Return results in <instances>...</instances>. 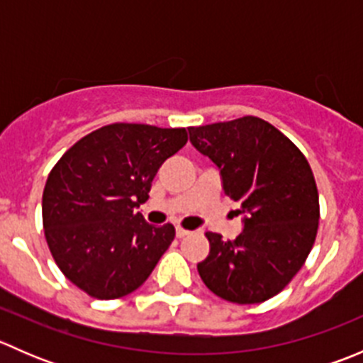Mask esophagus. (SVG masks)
<instances>
[{
  "label": "esophagus",
  "instance_id": "1",
  "mask_svg": "<svg viewBox=\"0 0 363 363\" xmlns=\"http://www.w3.org/2000/svg\"><path fill=\"white\" fill-rule=\"evenodd\" d=\"M189 230H184V228H181V226H177V228H175V235L179 237V239H182V237H186V235H189Z\"/></svg>",
  "mask_w": 363,
  "mask_h": 363
}]
</instances>
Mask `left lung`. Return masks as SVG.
<instances>
[{"label": "left lung", "instance_id": "8db88e82", "mask_svg": "<svg viewBox=\"0 0 363 363\" xmlns=\"http://www.w3.org/2000/svg\"><path fill=\"white\" fill-rule=\"evenodd\" d=\"M189 142L212 160L223 189L240 203L242 232L223 240L207 232L205 286L235 303L279 294L302 269L320 221L316 181L306 156L277 128L255 116L188 128Z\"/></svg>", "mask_w": 363, "mask_h": 363}]
</instances>
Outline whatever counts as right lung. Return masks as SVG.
<instances>
[{
    "label": "right lung",
    "instance_id": "1",
    "mask_svg": "<svg viewBox=\"0 0 363 363\" xmlns=\"http://www.w3.org/2000/svg\"><path fill=\"white\" fill-rule=\"evenodd\" d=\"M188 142L184 128L116 123L80 138L45 182V239L61 272L87 295L112 300L137 290L175 237L137 208L164 160Z\"/></svg>",
    "mask_w": 363,
    "mask_h": 363
}]
</instances>
